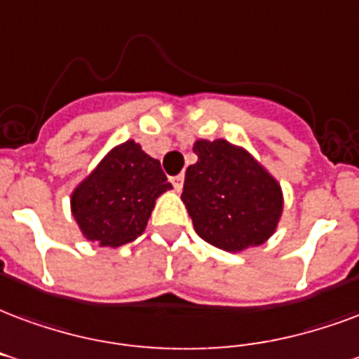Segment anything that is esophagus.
<instances>
[{"label":"esophagus","instance_id":"obj_1","mask_svg":"<svg viewBox=\"0 0 359 359\" xmlns=\"http://www.w3.org/2000/svg\"><path fill=\"white\" fill-rule=\"evenodd\" d=\"M171 182H172V187H175V190L180 192V190H182V184H184V175H177V177H172Z\"/></svg>","mask_w":359,"mask_h":359}]
</instances>
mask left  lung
<instances>
[{
    "mask_svg": "<svg viewBox=\"0 0 359 359\" xmlns=\"http://www.w3.org/2000/svg\"><path fill=\"white\" fill-rule=\"evenodd\" d=\"M194 152L198 161L187 169L180 200L198 236L230 253L264 243L283 211L280 182L224 139L196 140Z\"/></svg>",
    "mask_w": 359,
    "mask_h": 359,
    "instance_id": "left-lung-1",
    "label": "left lung"
}]
</instances>
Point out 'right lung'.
<instances>
[{
  "instance_id": "right-lung-1",
  "label": "right lung",
  "mask_w": 359,
  "mask_h": 359,
  "mask_svg": "<svg viewBox=\"0 0 359 359\" xmlns=\"http://www.w3.org/2000/svg\"><path fill=\"white\" fill-rule=\"evenodd\" d=\"M171 188L158 159L126 140L72 192V215L85 240L100 247L126 245L144 232L156 200Z\"/></svg>"
}]
</instances>
